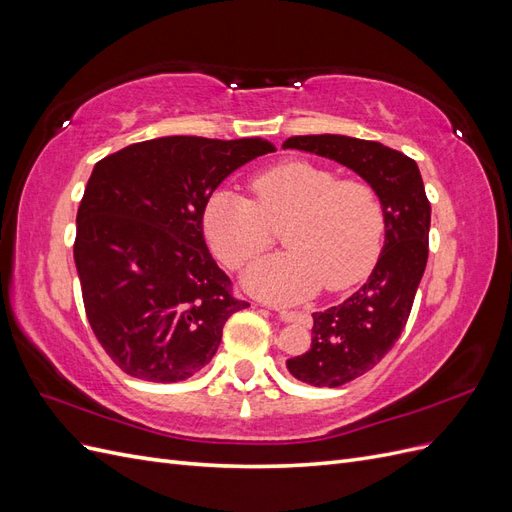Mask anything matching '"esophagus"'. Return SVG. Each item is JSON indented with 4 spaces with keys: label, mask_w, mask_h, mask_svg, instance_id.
Wrapping results in <instances>:
<instances>
[{
    "label": "esophagus",
    "mask_w": 512,
    "mask_h": 512,
    "mask_svg": "<svg viewBox=\"0 0 512 512\" xmlns=\"http://www.w3.org/2000/svg\"><path fill=\"white\" fill-rule=\"evenodd\" d=\"M269 309H273V312H277V316H280L282 322H301V324H309V318L307 314L303 312H290V309H282V307H273L269 305Z\"/></svg>",
    "instance_id": "esophagus-1"
}]
</instances>
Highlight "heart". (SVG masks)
Returning <instances> with one entry per match:
<instances>
[{
    "mask_svg": "<svg viewBox=\"0 0 512 512\" xmlns=\"http://www.w3.org/2000/svg\"><path fill=\"white\" fill-rule=\"evenodd\" d=\"M254 200L218 190L203 211L205 237L226 267L241 269L271 243V226L284 224L288 250L258 260L245 284L275 301H301L324 284L344 290L361 282L378 260L384 211L365 181H337L312 162L277 164L252 179Z\"/></svg>",
    "mask_w": 512,
    "mask_h": 512,
    "instance_id": "heart-1",
    "label": "heart"
}]
</instances>
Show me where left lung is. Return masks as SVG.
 <instances>
[{
    "mask_svg": "<svg viewBox=\"0 0 512 512\" xmlns=\"http://www.w3.org/2000/svg\"><path fill=\"white\" fill-rule=\"evenodd\" d=\"M282 149L329 158L365 179L384 211V247L352 297L314 314L312 348L286 361L312 386H342L378 365L404 331L427 265L431 207L416 162L376 141L342 134L292 136Z\"/></svg>",
    "mask_w": 512,
    "mask_h": 512,
    "instance_id": "8db88e82",
    "label": "left lung"
}]
</instances>
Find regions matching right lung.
Instances as JSON below:
<instances>
[{
  "label": "right lung",
  "instance_id": "right-lung-1",
  "mask_svg": "<svg viewBox=\"0 0 512 512\" xmlns=\"http://www.w3.org/2000/svg\"><path fill=\"white\" fill-rule=\"evenodd\" d=\"M271 151L265 138L160 136L91 170L74 262L91 329L128 376H194L218 352L226 320L250 305L232 297L209 254L203 211L230 173Z\"/></svg>",
  "mask_w": 512,
  "mask_h": 512
}]
</instances>
